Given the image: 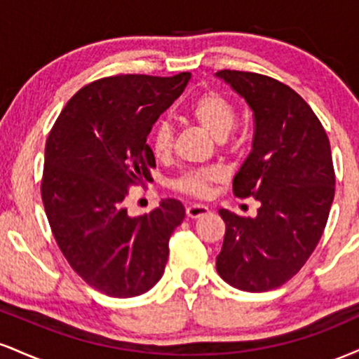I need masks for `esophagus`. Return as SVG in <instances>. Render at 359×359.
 I'll use <instances>...</instances> for the list:
<instances>
[{
  "label": "esophagus",
  "mask_w": 359,
  "mask_h": 359,
  "mask_svg": "<svg viewBox=\"0 0 359 359\" xmlns=\"http://www.w3.org/2000/svg\"><path fill=\"white\" fill-rule=\"evenodd\" d=\"M185 212H187V217L196 219V217H201V216H204V214H208L209 208L204 204H191V205H187Z\"/></svg>",
  "instance_id": "1"
}]
</instances>
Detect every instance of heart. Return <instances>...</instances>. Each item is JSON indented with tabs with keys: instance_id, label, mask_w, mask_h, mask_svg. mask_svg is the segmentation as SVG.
I'll use <instances>...</instances> for the list:
<instances>
[{
	"instance_id": "b5f03b06",
	"label": "heart",
	"mask_w": 359,
	"mask_h": 359,
	"mask_svg": "<svg viewBox=\"0 0 359 359\" xmlns=\"http://www.w3.org/2000/svg\"><path fill=\"white\" fill-rule=\"evenodd\" d=\"M187 118L204 128L212 138L224 142L236 123V108L233 101L217 90H204L185 109ZM174 130L168 121H156L148 133V145L155 158L163 160L170 155ZM224 172L217 167H201L185 170L170 182L175 192L191 197H205L211 185L219 182Z\"/></svg>"
}]
</instances>
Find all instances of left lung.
I'll return each mask as SVG.
<instances>
[{
	"instance_id": "1",
	"label": "left lung",
	"mask_w": 359,
	"mask_h": 359,
	"mask_svg": "<svg viewBox=\"0 0 359 359\" xmlns=\"http://www.w3.org/2000/svg\"><path fill=\"white\" fill-rule=\"evenodd\" d=\"M253 111V148L233 194L259 201L257 217L219 209L226 224L216 270L246 292H269L306 265L323 236L336 191L331 145L311 106L273 77L217 72Z\"/></svg>"
}]
</instances>
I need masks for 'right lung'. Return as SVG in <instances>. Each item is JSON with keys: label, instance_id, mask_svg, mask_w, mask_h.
Returning a JSON list of instances; mask_svg holds the SVG:
<instances>
[{"label": "right lung", "instance_id": "obj_1", "mask_svg": "<svg viewBox=\"0 0 359 359\" xmlns=\"http://www.w3.org/2000/svg\"><path fill=\"white\" fill-rule=\"evenodd\" d=\"M189 79L118 74L89 82L48 133L40 192L52 234L72 270L109 297H137L158 282L184 221L175 199L130 217L126 197L151 180L147 137Z\"/></svg>", "mask_w": 359, "mask_h": 359}]
</instances>
